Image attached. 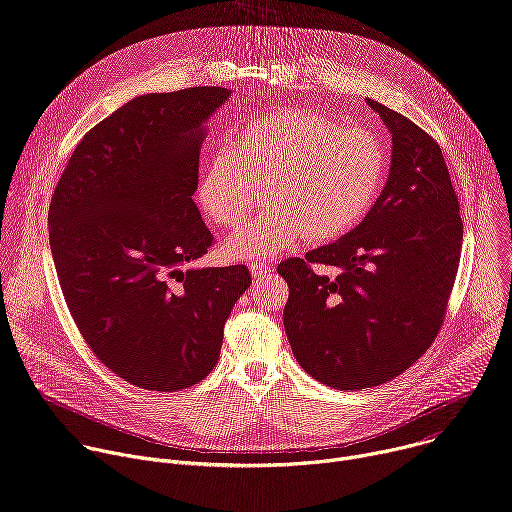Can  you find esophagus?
Wrapping results in <instances>:
<instances>
[{
	"label": "esophagus",
	"instance_id": "1",
	"mask_svg": "<svg viewBox=\"0 0 512 512\" xmlns=\"http://www.w3.org/2000/svg\"><path fill=\"white\" fill-rule=\"evenodd\" d=\"M249 269H251V275H253L255 279L265 277L267 273L273 271V267H271L269 263H263V261H251V263H249Z\"/></svg>",
	"mask_w": 512,
	"mask_h": 512
}]
</instances>
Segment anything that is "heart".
Returning <instances> with one entry per match:
<instances>
[{
  "label": "heart",
  "mask_w": 512,
  "mask_h": 512,
  "mask_svg": "<svg viewBox=\"0 0 512 512\" xmlns=\"http://www.w3.org/2000/svg\"><path fill=\"white\" fill-rule=\"evenodd\" d=\"M387 174L381 139L312 109H287L247 121L204 166L196 198L223 229H235L261 204L269 208L235 233L227 253L265 259L306 237L330 241L354 229L375 204Z\"/></svg>",
  "instance_id": "obj_1"
}]
</instances>
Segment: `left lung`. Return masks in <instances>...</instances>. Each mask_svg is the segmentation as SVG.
I'll use <instances>...</instances> for the list:
<instances>
[{"label": "left lung", "instance_id": "1", "mask_svg": "<svg viewBox=\"0 0 512 512\" xmlns=\"http://www.w3.org/2000/svg\"><path fill=\"white\" fill-rule=\"evenodd\" d=\"M367 103L393 139L381 196L350 233L277 267L289 285L291 352L310 377L340 391L383 385L431 346L464 235L440 145L407 117Z\"/></svg>", "mask_w": 512, "mask_h": 512}]
</instances>
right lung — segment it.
Wrapping results in <instances>:
<instances>
[{"instance_id":"right-lung-1","label":"right lung","mask_w":512,"mask_h":512,"mask_svg":"<svg viewBox=\"0 0 512 512\" xmlns=\"http://www.w3.org/2000/svg\"><path fill=\"white\" fill-rule=\"evenodd\" d=\"M231 89L127 101L77 145L48 210L72 320L117 377L180 391L214 369L247 265L192 267L212 245L192 194L206 123Z\"/></svg>"}]
</instances>
